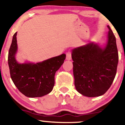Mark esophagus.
<instances>
[{
	"mask_svg": "<svg viewBox=\"0 0 125 125\" xmlns=\"http://www.w3.org/2000/svg\"><path fill=\"white\" fill-rule=\"evenodd\" d=\"M72 59V54L70 51L67 52L66 53V60L67 61H70Z\"/></svg>",
	"mask_w": 125,
	"mask_h": 125,
	"instance_id": "34e87169",
	"label": "esophagus"
}]
</instances>
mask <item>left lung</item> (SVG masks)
Here are the masks:
<instances>
[{
    "mask_svg": "<svg viewBox=\"0 0 125 125\" xmlns=\"http://www.w3.org/2000/svg\"><path fill=\"white\" fill-rule=\"evenodd\" d=\"M107 27L109 31L103 45L92 42L72 50L75 87L85 97L104 95L116 73L119 58L116 38Z\"/></svg>",
    "mask_w": 125,
    "mask_h": 125,
    "instance_id": "obj_1",
    "label": "left lung"
}]
</instances>
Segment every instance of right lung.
<instances>
[{"mask_svg":"<svg viewBox=\"0 0 125 125\" xmlns=\"http://www.w3.org/2000/svg\"><path fill=\"white\" fill-rule=\"evenodd\" d=\"M17 33L13 37L8 55L12 81L18 90L27 97H41L48 94L53 90L55 73L63 63L66 55L63 53L37 63L18 62Z\"/></svg>","mask_w":125,"mask_h":125,"instance_id":"obj_1","label":"right lung"}]
</instances>
